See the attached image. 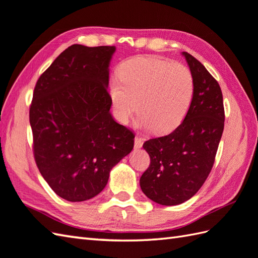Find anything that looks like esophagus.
I'll list each match as a JSON object with an SVG mask.
<instances>
[{"mask_svg":"<svg viewBox=\"0 0 258 258\" xmlns=\"http://www.w3.org/2000/svg\"><path fill=\"white\" fill-rule=\"evenodd\" d=\"M135 144H134V146H135V148H141L142 146H143V143H144V141H143V139L142 137H140V136H136L135 137Z\"/></svg>","mask_w":258,"mask_h":258,"instance_id":"obj_1","label":"esophagus"}]
</instances>
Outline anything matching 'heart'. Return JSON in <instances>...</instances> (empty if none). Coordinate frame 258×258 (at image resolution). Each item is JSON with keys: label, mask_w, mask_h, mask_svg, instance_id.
<instances>
[{"label": "heart", "mask_w": 258, "mask_h": 258, "mask_svg": "<svg viewBox=\"0 0 258 258\" xmlns=\"http://www.w3.org/2000/svg\"><path fill=\"white\" fill-rule=\"evenodd\" d=\"M110 98L118 121L127 123L137 107L140 121L154 133H167L183 121L192 101L195 82L188 67L153 56L124 61Z\"/></svg>", "instance_id": "b5f03b06"}]
</instances>
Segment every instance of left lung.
<instances>
[{
    "label": "left lung",
    "instance_id": "left-lung-1",
    "mask_svg": "<svg viewBox=\"0 0 258 258\" xmlns=\"http://www.w3.org/2000/svg\"><path fill=\"white\" fill-rule=\"evenodd\" d=\"M194 76L187 115L170 134L144 143L151 165L140 179L142 191L161 206L194 197L210 173L224 128L223 95L218 81L199 60L182 52Z\"/></svg>",
    "mask_w": 258,
    "mask_h": 258
}]
</instances>
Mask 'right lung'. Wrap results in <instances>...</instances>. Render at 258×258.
Listing matches in <instances>:
<instances>
[{
	"instance_id": "obj_1",
	"label": "right lung",
	"mask_w": 258,
	"mask_h": 258,
	"mask_svg": "<svg viewBox=\"0 0 258 258\" xmlns=\"http://www.w3.org/2000/svg\"><path fill=\"white\" fill-rule=\"evenodd\" d=\"M114 46L73 45L38 78L29 106L33 153L49 187L80 202L99 195L131 153L134 133L113 119L107 92Z\"/></svg>"
}]
</instances>
